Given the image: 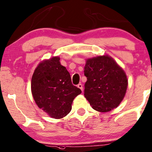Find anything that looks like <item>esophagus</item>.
<instances>
[{"instance_id": "esophagus-1", "label": "esophagus", "mask_w": 152, "mask_h": 152, "mask_svg": "<svg viewBox=\"0 0 152 152\" xmlns=\"http://www.w3.org/2000/svg\"><path fill=\"white\" fill-rule=\"evenodd\" d=\"M77 87L79 88H80L81 90L82 91H83V86H82V84H79L78 85H77Z\"/></svg>"}]
</instances>
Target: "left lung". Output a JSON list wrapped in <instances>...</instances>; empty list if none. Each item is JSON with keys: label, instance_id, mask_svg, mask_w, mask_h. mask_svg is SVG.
Returning <instances> with one entry per match:
<instances>
[{"label": "left lung", "instance_id": "1", "mask_svg": "<svg viewBox=\"0 0 152 152\" xmlns=\"http://www.w3.org/2000/svg\"><path fill=\"white\" fill-rule=\"evenodd\" d=\"M84 96L98 112L115 109L125 96L128 80L124 70L107 55L86 60L84 66Z\"/></svg>", "mask_w": 152, "mask_h": 152}]
</instances>
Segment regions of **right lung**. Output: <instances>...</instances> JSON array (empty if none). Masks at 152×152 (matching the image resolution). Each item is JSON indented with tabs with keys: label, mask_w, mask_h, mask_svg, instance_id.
<instances>
[{
	"label": "right lung",
	"mask_w": 152,
	"mask_h": 152,
	"mask_svg": "<svg viewBox=\"0 0 152 152\" xmlns=\"http://www.w3.org/2000/svg\"><path fill=\"white\" fill-rule=\"evenodd\" d=\"M60 58L42 61L35 68L31 80V92L39 108L54 119H61L71 111L74 98L82 93L72 84Z\"/></svg>",
	"instance_id": "add662e5"
}]
</instances>
